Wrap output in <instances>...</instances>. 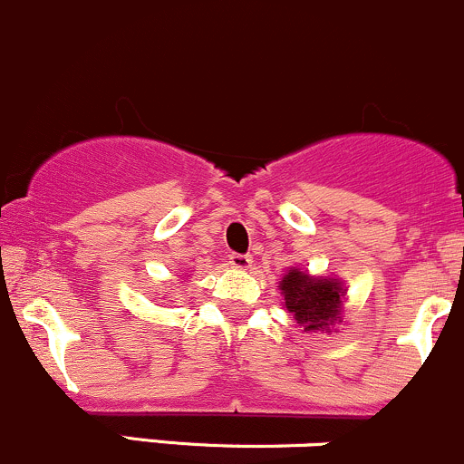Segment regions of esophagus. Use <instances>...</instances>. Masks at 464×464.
I'll return each instance as SVG.
<instances>
[{"instance_id":"34e87169","label":"esophagus","mask_w":464,"mask_h":464,"mask_svg":"<svg viewBox=\"0 0 464 464\" xmlns=\"http://www.w3.org/2000/svg\"><path fill=\"white\" fill-rule=\"evenodd\" d=\"M228 265H231L233 269L246 271V269H251L253 257L251 256H245V253H231V256H228Z\"/></svg>"}]
</instances>
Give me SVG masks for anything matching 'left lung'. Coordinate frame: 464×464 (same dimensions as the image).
I'll return each mask as SVG.
<instances>
[{
	"label": "left lung",
	"instance_id": "1",
	"mask_svg": "<svg viewBox=\"0 0 464 464\" xmlns=\"http://www.w3.org/2000/svg\"><path fill=\"white\" fill-rule=\"evenodd\" d=\"M280 289L285 294V306L304 326V331L326 329L340 315V297L344 294L340 282L318 280L291 269Z\"/></svg>",
	"mask_w": 464,
	"mask_h": 464
}]
</instances>
